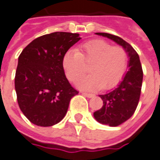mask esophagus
Here are the masks:
<instances>
[{
	"label": "esophagus",
	"instance_id": "obj_1",
	"mask_svg": "<svg viewBox=\"0 0 160 160\" xmlns=\"http://www.w3.org/2000/svg\"><path fill=\"white\" fill-rule=\"evenodd\" d=\"M82 94L86 97H89V98H91V97H95V95L94 94H90V93H86V92H82Z\"/></svg>",
	"mask_w": 160,
	"mask_h": 160
}]
</instances>
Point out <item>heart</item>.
Masks as SVG:
<instances>
[{"label": "heart", "mask_w": 160, "mask_h": 160, "mask_svg": "<svg viewBox=\"0 0 160 160\" xmlns=\"http://www.w3.org/2000/svg\"><path fill=\"white\" fill-rule=\"evenodd\" d=\"M128 53L122 46H113L103 40L88 41L76 50L67 51L63 57V68L66 77L73 83L80 81L91 65V75L81 81L78 86L86 90L104 87L110 89L124 78L128 65Z\"/></svg>", "instance_id": "obj_1"}]
</instances>
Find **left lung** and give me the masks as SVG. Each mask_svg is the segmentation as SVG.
Listing matches in <instances>:
<instances>
[{
	"label": "left lung",
	"instance_id": "8db88e82",
	"mask_svg": "<svg viewBox=\"0 0 160 160\" xmlns=\"http://www.w3.org/2000/svg\"><path fill=\"white\" fill-rule=\"evenodd\" d=\"M96 33L118 43L127 50L129 57L128 73L117 88L99 96L103 100V107L94 113L95 118L99 123L117 127L129 119L138 105L143 81L142 66L138 52L128 42L114 34Z\"/></svg>",
	"mask_w": 160,
	"mask_h": 160
}]
</instances>
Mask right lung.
Returning <instances> with one entry per match:
<instances>
[{"instance_id":"right-lung-1","label":"right lung","mask_w":160,"mask_h":160,"mask_svg":"<svg viewBox=\"0 0 160 160\" xmlns=\"http://www.w3.org/2000/svg\"><path fill=\"white\" fill-rule=\"evenodd\" d=\"M81 39L78 33L55 32L30 42L18 58L14 85L19 108L32 124L51 127L66 115L78 94L63 68L64 53Z\"/></svg>"}]
</instances>
